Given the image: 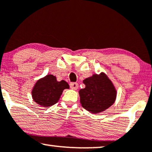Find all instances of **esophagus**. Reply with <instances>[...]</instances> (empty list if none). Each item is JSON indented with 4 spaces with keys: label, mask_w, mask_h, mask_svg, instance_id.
<instances>
[{
    "label": "esophagus",
    "mask_w": 152,
    "mask_h": 152,
    "mask_svg": "<svg viewBox=\"0 0 152 152\" xmlns=\"http://www.w3.org/2000/svg\"><path fill=\"white\" fill-rule=\"evenodd\" d=\"M69 86L72 90H77L78 88V84L76 83H71Z\"/></svg>",
    "instance_id": "34e87169"
}]
</instances>
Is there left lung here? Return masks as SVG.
I'll use <instances>...</instances> for the list:
<instances>
[{"label": "left lung", "instance_id": "8db88e82", "mask_svg": "<svg viewBox=\"0 0 152 152\" xmlns=\"http://www.w3.org/2000/svg\"><path fill=\"white\" fill-rule=\"evenodd\" d=\"M86 88L79 90L81 106L89 112L97 114L114 104L117 90L112 81L104 72L93 74L83 80Z\"/></svg>", "mask_w": 152, "mask_h": 152}]
</instances>
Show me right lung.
<instances>
[{
    "mask_svg": "<svg viewBox=\"0 0 152 152\" xmlns=\"http://www.w3.org/2000/svg\"><path fill=\"white\" fill-rule=\"evenodd\" d=\"M69 88L65 80L58 81L55 76L48 74L36 82L32 90V97L40 106L48 108L56 104L64 89Z\"/></svg>",
    "mask_w": 152,
    "mask_h": 152,
    "instance_id": "add662e5",
    "label": "right lung"
}]
</instances>
